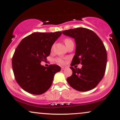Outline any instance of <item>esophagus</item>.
<instances>
[{
  "label": "esophagus",
  "instance_id": "1",
  "mask_svg": "<svg viewBox=\"0 0 120 120\" xmlns=\"http://www.w3.org/2000/svg\"><path fill=\"white\" fill-rule=\"evenodd\" d=\"M67 68V67H61V70H62V71H64V70L66 69Z\"/></svg>",
  "mask_w": 120,
  "mask_h": 120
}]
</instances>
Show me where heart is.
Listing matches in <instances>:
<instances>
[{
	"instance_id": "b5f03b06",
	"label": "heart",
	"mask_w": 120,
	"mask_h": 120,
	"mask_svg": "<svg viewBox=\"0 0 120 120\" xmlns=\"http://www.w3.org/2000/svg\"><path fill=\"white\" fill-rule=\"evenodd\" d=\"M70 41H71V39H66L65 40V43H67L70 42ZM57 63L60 64H64V60L62 59H57Z\"/></svg>"
}]
</instances>
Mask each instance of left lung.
Listing matches in <instances>:
<instances>
[{
    "label": "left lung",
    "instance_id": "8db88e82",
    "mask_svg": "<svg viewBox=\"0 0 120 120\" xmlns=\"http://www.w3.org/2000/svg\"><path fill=\"white\" fill-rule=\"evenodd\" d=\"M74 39L75 51L70 68L72 75L67 79L69 85L79 91L93 89L102 79L107 65V55L104 44L92 30L78 27L62 31ZM81 63V69L72 67Z\"/></svg>",
    "mask_w": 120,
    "mask_h": 120
}]
</instances>
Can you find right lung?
I'll return each mask as SVG.
<instances>
[{
  "instance_id": "right-lung-1",
  "label": "right lung",
  "mask_w": 120,
  "mask_h": 120,
  "mask_svg": "<svg viewBox=\"0 0 120 120\" xmlns=\"http://www.w3.org/2000/svg\"><path fill=\"white\" fill-rule=\"evenodd\" d=\"M62 34L33 33L24 38L15 50L12 68L16 81L23 90L34 95L45 93L50 88L55 73L61 71L57 65H41L50 55L52 45Z\"/></svg>"
}]
</instances>
